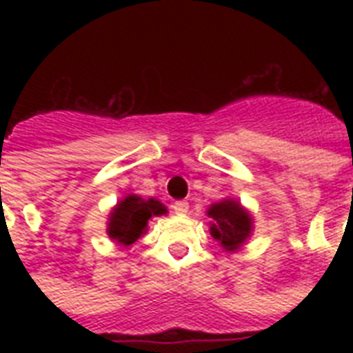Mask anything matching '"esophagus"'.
I'll use <instances>...</instances> for the list:
<instances>
[{"instance_id": "34e87169", "label": "esophagus", "mask_w": 353, "mask_h": 353, "mask_svg": "<svg viewBox=\"0 0 353 353\" xmlns=\"http://www.w3.org/2000/svg\"><path fill=\"white\" fill-rule=\"evenodd\" d=\"M172 209H174V212H176V214L183 216L188 212V203L187 201H176V203L172 205Z\"/></svg>"}]
</instances>
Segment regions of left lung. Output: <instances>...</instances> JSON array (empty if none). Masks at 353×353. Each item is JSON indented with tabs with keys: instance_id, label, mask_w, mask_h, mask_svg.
Instances as JSON below:
<instances>
[{
	"instance_id": "left-lung-1",
	"label": "left lung",
	"mask_w": 353,
	"mask_h": 353,
	"mask_svg": "<svg viewBox=\"0 0 353 353\" xmlns=\"http://www.w3.org/2000/svg\"><path fill=\"white\" fill-rule=\"evenodd\" d=\"M210 234L225 251H238L252 232V218L236 199H221L207 210Z\"/></svg>"
}]
</instances>
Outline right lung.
Wrapping results in <instances>:
<instances>
[{"label":"right lung","mask_w":353,"mask_h":353,"mask_svg":"<svg viewBox=\"0 0 353 353\" xmlns=\"http://www.w3.org/2000/svg\"><path fill=\"white\" fill-rule=\"evenodd\" d=\"M168 210L161 201L150 198L143 199L135 194H128L121 199L108 220V236L121 245H132L146 232L148 220L163 216Z\"/></svg>","instance_id":"add662e5"}]
</instances>
